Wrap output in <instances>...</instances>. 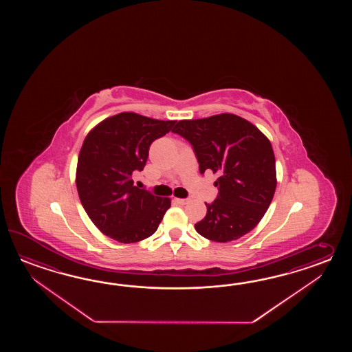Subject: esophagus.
<instances>
[{"instance_id":"34e87169","label":"esophagus","mask_w":352,"mask_h":352,"mask_svg":"<svg viewBox=\"0 0 352 352\" xmlns=\"http://www.w3.org/2000/svg\"><path fill=\"white\" fill-rule=\"evenodd\" d=\"M175 201L179 204V205H186V204L190 202V199H188V197H187V199H175Z\"/></svg>"}]
</instances>
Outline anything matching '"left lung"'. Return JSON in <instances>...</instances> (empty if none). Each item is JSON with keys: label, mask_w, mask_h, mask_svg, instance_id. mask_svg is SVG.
I'll use <instances>...</instances> for the list:
<instances>
[{"label": "left lung", "mask_w": 352, "mask_h": 352, "mask_svg": "<svg viewBox=\"0 0 352 352\" xmlns=\"http://www.w3.org/2000/svg\"><path fill=\"white\" fill-rule=\"evenodd\" d=\"M173 133L191 144L204 175H219L217 199L195 224L206 239L226 243L253 230L270 208L277 186L276 158L270 140L235 114L179 120Z\"/></svg>", "instance_id": "8db88e82"}]
</instances>
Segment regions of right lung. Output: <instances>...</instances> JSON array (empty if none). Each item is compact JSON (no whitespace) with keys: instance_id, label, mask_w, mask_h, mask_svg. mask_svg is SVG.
Instances as JSON below:
<instances>
[{"instance_id":"right-lung-1","label":"right lung","mask_w":352,"mask_h":352,"mask_svg":"<svg viewBox=\"0 0 352 352\" xmlns=\"http://www.w3.org/2000/svg\"><path fill=\"white\" fill-rule=\"evenodd\" d=\"M176 120L120 113L100 122L82 142L76 187L82 208L100 232L120 243H135L157 230L171 201L135 186L153 141L173 131Z\"/></svg>"}]
</instances>
